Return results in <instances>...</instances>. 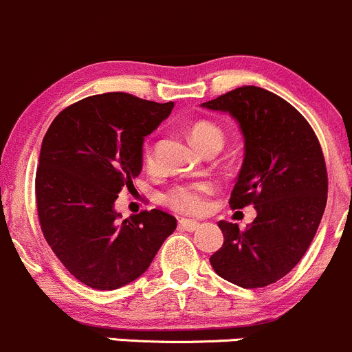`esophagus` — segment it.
I'll return each mask as SVG.
<instances>
[{
	"label": "esophagus",
	"mask_w": 352,
	"mask_h": 352,
	"mask_svg": "<svg viewBox=\"0 0 352 352\" xmlns=\"http://www.w3.org/2000/svg\"><path fill=\"white\" fill-rule=\"evenodd\" d=\"M199 223L192 221V219H186V218H180L179 219V228L180 230H186V232H194V230L199 228Z\"/></svg>",
	"instance_id": "obj_1"
}]
</instances>
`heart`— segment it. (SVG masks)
I'll use <instances>...</instances> for the list:
<instances>
[{
	"mask_svg": "<svg viewBox=\"0 0 352 352\" xmlns=\"http://www.w3.org/2000/svg\"><path fill=\"white\" fill-rule=\"evenodd\" d=\"M189 134L192 143L199 150L204 151L211 144H223V131L211 120H196L189 127ZM143 162L148 168L155 165L151 148L146 146L143 151ZM214 187L211 182H184L177 184L168 189L163 196V201L170 209L182 214H202L209 206V196L212 194Z\"/></svg>",
	"mask_w": 352,
	"mask_h": 352,
	"instance_id": "obj_1",
	"label": "heart"
}]
</instances>
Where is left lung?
<instances>
[{"mask_svg": "<svg viewBox=\"0 0 352 352\" xmlns=\"http://www.w3.org/2000/svg\"><path fill=\"white\" fill-rule=\"evenodd\" d=\"M202 107L239 120L245 158L230 208L257 209L243 232L236 223H218L225 242L209 262L233 285L269 286L301 261L324 216L329 179L320 143L293 105L264 88H235Z\"/></svg>", "mask_w": 352, "mask_h": 352, "instance_id": "8db88e82", "label": "left lung"}]
</instances>
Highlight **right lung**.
<instances>
[{
  "mask_svg": "<svg viewBox=\"0 0 352 352\" xmlns=\"http://www.w3.org/2000/svg\"><path fill=\"white\" fill-rule=\"evenodd\" d=\"M131 94L91 95L56 116L42 141L35 201L45 242L83 285L110 291L140 278L177 228L160 209L120 221L113 202L143 166L144 136L170 116Z\"/></svg>",
  "mask_w": 352,
  "mask_h": 352,
  "instance_id": "obj_1",
  "label": "right lung"
}]
</instances>
